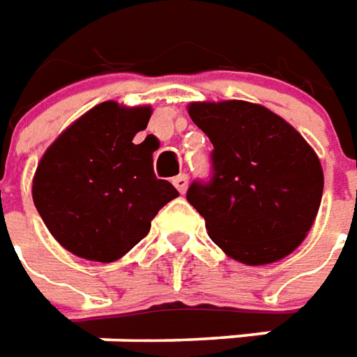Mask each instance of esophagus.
<instances>
[{"label":"esophagus","mask_w":357,"mask_h":357,"mask_svg":"<svg viewBox=\"0 0 357 357\" xmlns=\"http://www.w3.org/2000/svg\"><path fill=\"white\" fill-rule=\"evenodd\" d=\"M172 183L176 185V190H178L179 193H185V190H188V176H185V174H179V176H176V178L172 179Z\"/></svg>","instance_id":"obj_1"}]
</instances>
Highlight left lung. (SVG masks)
Listing matches in <instances>:
<instances>
[{"instance_id":"1","label":"left lung","mask_w":357,"mask_h":357,"mask_svg":"<svg viewBox=\"0 0 357 357\" xmlns=\"http://www.w3.org/2000/svg\"><path fill=\"white\" fill-rule=\"evenodd\" d=\"M188 112L213 144V178L188 190L211 241L249 266L289 257L322 202L324 172L312 146L284 118L247 100L191 102Z\"/></svg>"}]
</instances>
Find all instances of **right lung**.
Masks as SVG:
<instances>
[{
    "label": "right lung",
    "instance_id": "1",
    "mask_svg": "<svg viewBox=\"0 0 357 357\" xmlns=\"http://www.w3.org/2000/svg\"><path fill=\"white\" fill-rule=\"evenodd\" d=\"M150 116L152 106L106 100L45 150L33 176V203L68 252L96 263L122 259L179 195L154 176V150L132 142Z\"/></svg>",
    "mask_w": 357,
    "mask_h": 357
}]
</instances>
